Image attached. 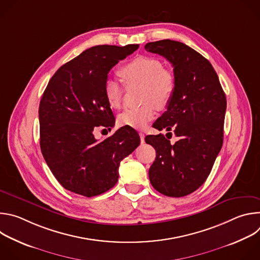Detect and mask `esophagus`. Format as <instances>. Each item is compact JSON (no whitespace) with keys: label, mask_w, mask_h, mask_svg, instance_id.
Returning <instances> with one entry per match:
<instances>
[{"label":"esophagus","mask_w":260,"mask_h":260,"mask_svg":"<svg viewBox=\"0 0 260 260\" xmlns=\"http://www.w3.org/2000/svg\"><path fill=\"white\" fill-rule=\"evenodd\" d=\"M139 135H140V139H141V142H142V143H144V142H145V135H144V133H140Z\"/></svg>","instance_id":"1"}]
</instances>
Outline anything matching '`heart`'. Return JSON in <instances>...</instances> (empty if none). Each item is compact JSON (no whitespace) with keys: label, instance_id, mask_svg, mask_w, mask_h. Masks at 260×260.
<instances>
[{"label":"heart","instance_id":"obj_1","mask_svg":"<svg viewBox=\"0 0 260 260\" xmlns=\"http://www.w3.org/2000/svg\"><path fill=\"white\" fill-rule=\"evenodd\" d=\"M119 74L127 84H142L140 100L143 103L138 107L126 108L119 114L118 122L124 126L142 128L153 118L155 105L164 109L170 104L176 88L174 74L164 69L159 59L144 55L123 64ZM104 93L110 107L118 109L123 101L124 85L114 78H107Z\"/></svg>","mask_w":260,"mask_h":260}]
</instances>
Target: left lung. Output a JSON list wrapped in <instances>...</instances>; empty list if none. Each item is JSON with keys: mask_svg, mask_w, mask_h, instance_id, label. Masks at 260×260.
Returning <instances> with one entry per match:
<instances>
[{"mask_svg": "<svg viewBox=\"0 0 260 260\" xmlns=\"http://www.w3.org/2000/svg\"><path fill=\"white\" fill-rule=\"evenodd\" d=\"M145 49L166 57L176 79L174 95L153 127L179 138L175 144L161 134L145 138L156 150L149 179L158 192L185 197L204 184L221 150L225 93L210 61L186 44L167 39L147 43Z\"/></svg>", "mask_w": 260, "mask_h": 260, "instance_id": "obj_1", "label": "left lung"}]
</instances>
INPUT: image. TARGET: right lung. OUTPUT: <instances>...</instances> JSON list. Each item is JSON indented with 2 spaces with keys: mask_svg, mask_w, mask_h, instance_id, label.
Here are the masks:
<instances>
[{
  "mask_svg": "<svg viewBox=\"0 0 260 260\" xmlns=\"http://www.w3.org/2000/svg\"><path fill=\"white\" fill-rule=\"evenodd\" d=\"M139 48L98 45L61 66L39 107L40 147L53 176L67 190L86 198L102 194L118 181L120 161L140 145L138 133L122 126L98 141L93 131L114 126L104 84L119 60Z\"/></svg>",
  "mask_w": 260,
  "mask_h": 260,
  "instance_id": "add662e5",
  "label": "right lung"
}]
</instances>
